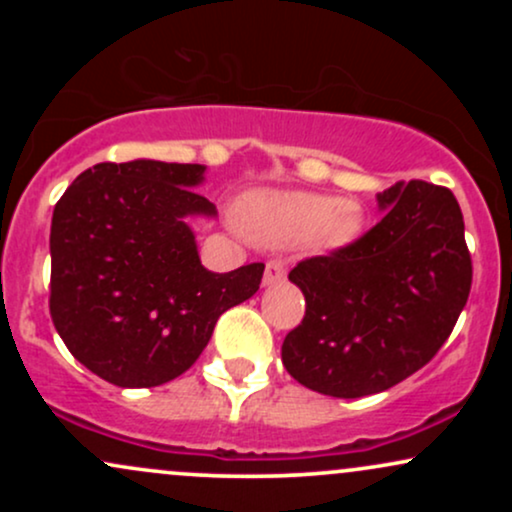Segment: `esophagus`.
I'll list each match as a JSON object with an SVG mask.
<instances>
[{"instance_id": "34e87169", "label": "esophagus", "mask_w": 512, "mask_h": 512, "mask_svg": "<svg viewBox=\"0 0 512 512\" xmlns=\"http://www.w3.org/2000/svg\"><path fill=\"white\" fill-rule=\"evenodd\" d=\"M284 276H286L284 262H281V260H269L267 262V269H264L262 284L264 286H274V284H279V281H284Z\"/></svg>"}]
</instances>
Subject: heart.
Here are the masks:
<instances>
[{
  "label": "heart",
  "instance_id": "b5f03b06",
  "mask_svg": "<svg viewBox=\"0 0 512 512\" xmlns=\"http://www.w3.org/2000/svg\"><path fill=\"white\" fill-rule=\"evenodd\" d=\"M248 216L252 233L264 243L313 240L325 252L346 248L363 231L361 207L325 192H255L248 199Z\"/></svg>",
  "mask_w": 512,
  "mask_h": 512
}]
</instances>
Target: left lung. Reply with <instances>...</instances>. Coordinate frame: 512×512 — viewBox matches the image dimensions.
Here are the masks:
<instances>
[{
	"instance_id": "8db88e82",
	"label": "left lung",
	"mask_w": 512,
	"mask_h": 512,
	"mask_svg": "<svg viewBox=\"0 0 512 512\" xmlns=\"http://www.w3.org/2000/svg\"><path fill=\"white\" fill-rule=\"evenodd\" d=\"M378 209L383 219L366 236L289 274L305 296V317L286 334L281 361L320 395H375L424 368L472 289L462 211L450 190L397 182L380 192Z\"/></svg>"
}]
</instances>
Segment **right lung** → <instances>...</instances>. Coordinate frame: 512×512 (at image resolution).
Wrapping results in <instances>:
<instances>
[{"label": "right lung", "instance_id": "1", "mask_svg": "<svg viewBox=\"0 0 512 512\" xmlns=\"http://www.w3.org/2000/svg\"><path fill=\"white\" fill-rule=\"evenodd\" d=\"M207 166L134 158L84 170L55 204L50 315L79 363L117 387L170 383L216 320L260 289L264 264L209 272L192 219H216L195 187Z\"/></svg>", "mask_w": 512, "mask_h": 512}]
</instances>
